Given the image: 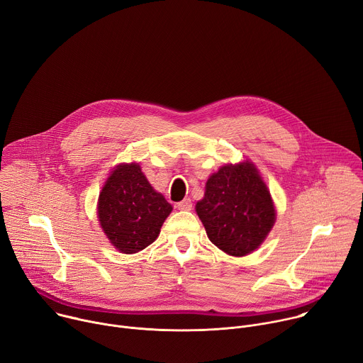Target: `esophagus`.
Instances as JSON below:
<instances>
[{"label": "esophagus", "mask_w": 363, "mask_h": 363, "mask_svg": "<svg viewBox=\"0 0 363 363\" xmlns=\"http://www.w3.org/2000/svg\"><path fill=\"white\" fill-rule=\"evenodd\" d=\"M177 208L182 210V211H189L192 208V201L189 198H185L177 203Z\"/></svg>", "instance_id": "esophagus-1"}]
</instances>
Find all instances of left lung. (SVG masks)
<instances>
[{"instance_id":"1","label":"left lung","mask_w":363,"mask_h":363,"mask_svg":"<svg viewBox=\"0 0 363 363\" xmlns=\"http://www.w3.org/2000/svg\"><path fill=\"white\" fill-rule=\"evenodd\" d=\"M195 210L211 242L234 257L260 247L276 223L270 191L248 161L213 174Z\"/></svg>"}]
</instances>
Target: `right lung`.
<instances>
[{"label": "right lung", "mask_w": 363, "mask_h": 363, "mask_svg": "<svg viewBox=\"0 0 363 363\" xmlns=\"http://www.w3.org/2000/svg\"><path fill=\"white\" fill-rule=\"evenodd\" d=\"M171 211L172 205L152 188L135 162L121 164L111 172L97 201L100 227L125 254L138 252L157 240Z\"/></svg>", "instance_id": "1"}]
</instances>
